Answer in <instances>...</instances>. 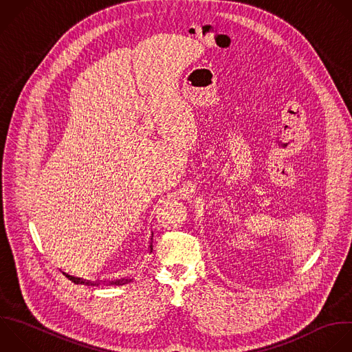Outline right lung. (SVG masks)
Segmentation results:
<instances>
[{
    "mask_svg": "<svg viewBox=\"0 0 352 352\" xmlns=\"http://www.w3.org/2000/svg\"><path fill=\"white\" fill-rule=\"evenodd\" d=\"M151 241H153V236H151ZM148 250L150 252H153V243L150 242V246H148ZM72 282H74V283H77V285H96V286H99L100 283L99 282H91V280H85V279H82V278H77V276H72V275H69V274H66V272H63ZM132 280V278H124V279H118V280H111V282H107L106 285H116V286H121V285H125V283H128V282H131Z\"/></svg>",
    "mask_w": 352,
    "mask_h": 352,
    "instance_id": "obj_1",
    "label": "right lung"
}]
</instances>
